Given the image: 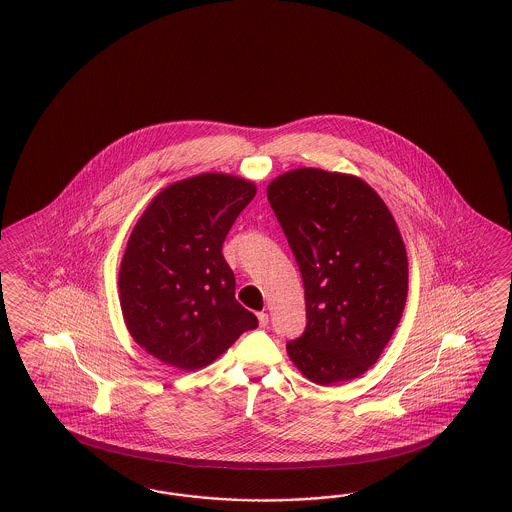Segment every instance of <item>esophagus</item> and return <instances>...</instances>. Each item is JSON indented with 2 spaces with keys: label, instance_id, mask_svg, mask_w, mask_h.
Wrapping results in <instances>:
<instances>
[{
  "label": "esophagus",
  "instance_id": "1",
  "mask_svg": "<svg viewBox=\"0 0 512 512\" xmlns=\"http://www.w3.org/2000/svg\"><path fill=\"white\" fill-rule=\"evenodd\" d=\"M257 318H259V326H261V328H266V326H268V322H270V318H268V313H264V311H261V313H257Z\"/></svg>",
  "mask_w": 512,
  "mask_h": 512
}]
</instances>
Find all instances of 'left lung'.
Wrapping results in <instances>:
<instances>
[{
  "label": "left lung",
  "instance_id": "left-lung-1",
  "mask_svg": "<svg viewBox=\"0 0 512 512\" xmlns=\"http://www.w3.org/2000/svg\"><path fill=\"white\" fill-rule=\"evenodd\" d=\"M268 201L304 281L307 324L287 343L291 360L320 386L360 376L380 358L406 304L397 223L369 184L313 167L277 177Z\"/></svg>",
  "mask_w": 512,
  "mask_h": 512
}]
</instances>
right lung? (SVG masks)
I'll use <instances>...</instances> for the list:
<instances>
[{
	"label": "right lung",
	"instance_id": "right-lung-1",
	"mask_svg": "<svg viewBox=\"0 0 512 512\" xmlns=\"http://www.w3.org/2000/svg\"><path fill=\"white\" fill-rule=\"evenodd\" d=\"M255 192L248 180L203 173L167 186L139 218L119 294L128 332L154 358L195 371L259 326L236 302L235 274L221 253Z\"/></svg>",
	"mask_w": 512,
	"mask_h": 512
}]
</instances>
